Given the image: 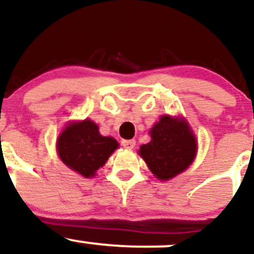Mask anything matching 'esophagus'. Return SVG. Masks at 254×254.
Segmentation results:
<instances>
[{
    "instance_id": "obj_1",
    "label": "esophagus",
    "mask_w": 254,
    "mask_h": 254,
    "mask_svg": "<svg viewBox=\"0 0 254 254\" xmlns=\"http://www.w3.org/2000/svg\"><path fill=\"white\" fill-rule=\"evenodd\" d=\"M122 145L124 146L125 148H134L135 145H136V141H135V140H123Z\"/></svg>"
}]
</instances>
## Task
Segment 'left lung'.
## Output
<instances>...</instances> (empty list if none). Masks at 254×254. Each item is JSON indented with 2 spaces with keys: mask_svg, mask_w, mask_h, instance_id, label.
<instances>
[{
  "mask_svg": "<svg viewBox=\"0 0 254 254\" xmlns=\"http://www.w3.org/2000/svg\"><path fill=\"white\" fill-rule=\"evenodd\" d=\"M151 141L139 153L158 179L167 181L189 167L196 153L195 136L183 120L168 115L151 129Z\"/></svg>",
  "mask_w": 254,
  "mask_h": 254,
  "instance_id": "obj_1",
  "label": "left lung"
}]
</instances>
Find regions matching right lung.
Instances as JSON below:
<instances>
[{
  "instance_id": "right-lung-1",
  "label": "right lung",
  "mask_w": 254,
  "mask_h": 254,
  "mask_svg": "<svg viewBox=\"0 0 254 254\" xmlns=\"http://www.w3.org/2000/svg\"><path fill=\"white\" fill-rule=\"evenodd\" d=\"M118 146L117 140L102 136L98 127L86 119L68 124L61 132L58 139V153L67 167L88 178L103 167Z\"/></svg>"
}]
</instances>
